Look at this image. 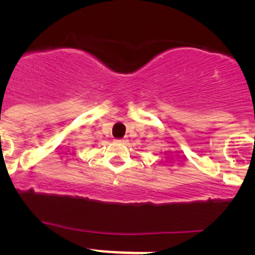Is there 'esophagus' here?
<instances>
[{
	"label": "esophagus",
	"instance_id": "1",
	"mask_svg": "<svg viewBox=\"0 0 255 255\" xmlns=\"http://www.w3.org/2000/svg\"><path fill=\"white\" fill-rule=\"evenodd\" d=\"M116 142H118V143H122V144H125V143H126V140H125V139H117V140H116Z\"/></svg>",
	"mask_w": 255,
	"mask_h": 255
}]
</instances>
